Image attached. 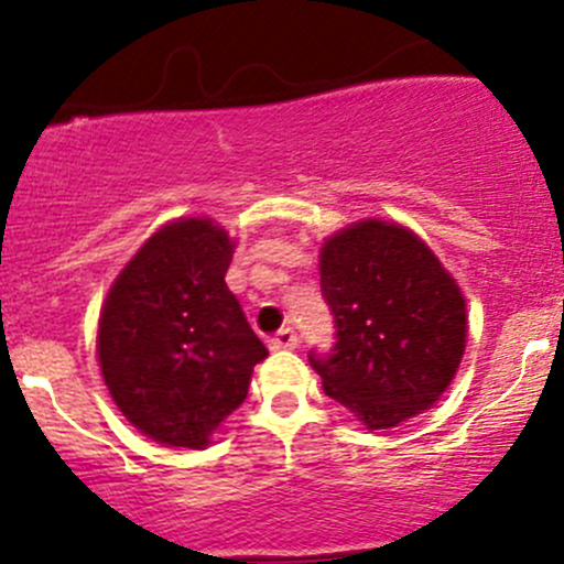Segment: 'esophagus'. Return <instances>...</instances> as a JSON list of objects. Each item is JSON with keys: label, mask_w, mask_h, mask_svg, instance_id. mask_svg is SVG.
Instances as JSON below:
<instances>
[{"label": "esophagus", "mask_w": 564, "mask_h": 564, "mask_svg": "<svg viewBox=\"0 0 564 564\" xmlns=\"http://www.w3.org/2000/svg\"><path fill=\"white\" fill-rule=\"evenodd\" d=\"M270 347L272 349H294L297 347V333H294L292 327H281V330L270 338Z\"/></svg>", "instance_id": "34e87169"}]
</instances>
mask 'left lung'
<instances>
[{"label": "left lung", "mask_w": 564, "mask_h": 564, "mask_svg": "<svg viewBox=\"0 0 564 564\" xmlns=\"http://www.w3.org/2000/svg\"><path fill=\"white\" fill-rule=\"evenodd\" d=\"M319 275L336 344L308 360L327 397L366 430L433 408L468 336L466 300L438 256L399 223L360 220L322 245Z\"/></svg>", "instance_id": "left-lung-1"}]
</instances>
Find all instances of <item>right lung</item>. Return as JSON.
Segmentation results:
<instances>
[{
    "label": "right lung",
    "instance_id": "right-lung-1",
    "mask_svg": "<svg viewBox=\"0 0 564 564\" xmlns=\"http://www.w3.org/2000/svg\"><path fill=\"white\" fill-rule=\"evenodd\" d=\"M234 248L209 217L173 220L131 256L104 300L96 338L104 382L156 444L204 449L267 358L226 286Z\"/></svg>",
    "mask_w": 564,
    "mask_h": 564
}]
</instances>
